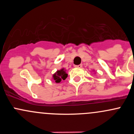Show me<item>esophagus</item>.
I'll return each instance as SVG.
<instances>
[{
	"label": "esophagus",
	"instance_id": "esophagus-1",
	"mask_svg": "<svg viewBox=\"0 0 134 134\" xmlns=\"http://www.w3.org/2000/svg\"><path fill=\"white\" fill-rule=\"evenodd\" d=\"M75 67H77V68H81V67H82V64L78 65H75Z\"/></svg>",
	"mask_w": 134,
	"mask_h": 134
}]
</instances>
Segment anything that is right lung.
<instances>
[{
	"mask_svg": "<svg viewBox=\"0 0 134 134\" xmlns=\"http://www.w3.org/2000/svg\"><path fill=\"white\" fill-rule=\"evenodd\" d=\"M67 76L68 75L66 73L65 70L64 69V68H62L61 70L56 71L52 76V78L56 83H59L62 80H65L67 78Z\"/></svg>",
	"mask_w": 134,
	"mask_h": 134,
	"instance_id": "1",
	"label": "right lung"
}]
</instances>
